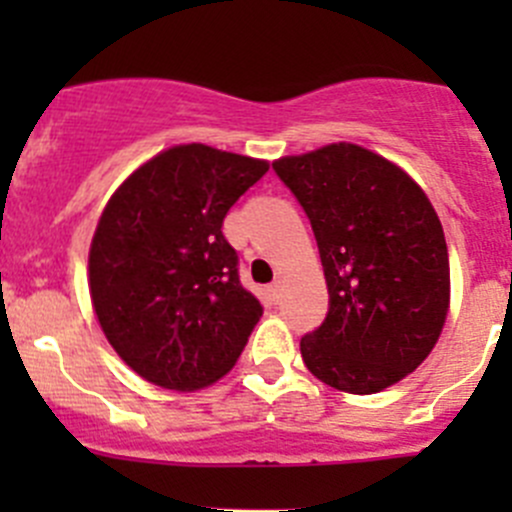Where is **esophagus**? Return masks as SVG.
I'll return each mask as SVG.
<instances>
[{
  "label": "esophagus",
  "instance_id": "esophagus-1",
  "mask_svg": "<svg viewBox=\"0 0 512 512\" xmlns=\"http://www.w3.org/2000/svg\"><path fill=\"white\" fill-rule=\"evenodd\" d=\"M282 292H285V282H282V280L272 282V285H270V294H272V299H275V302H280Z\"/></svg>",
  "mask_w": 512,
  "mask_h": 512
}]
</instances>
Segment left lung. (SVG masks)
<instances>
[{"mask_svg":"<svg viewBox=\"0 0 512 512\" xmlns=\"http://www.w3.org/2000/svg\"><path fill=\"white\" fill-rule=\"evenodd\" d=\"M309 215L329 289L322 327L302 361L347 394H379L423 364L451 307L441 220L394 160L329 143L272 163Z\"/></svg>","mask_w":512,"mask_h":512,"instance_id":"obj_1","label":"left lung"}]
</instances>
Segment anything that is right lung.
Here are the masks:
<instances>
[{
	"label": "right lung",
	"instance_id": "add662e5",
	"mask_svg": "<svg viewBox=\"0 0 512 512\" xmlns=\"http://www.w3.org/2000/svg\"><path fill=\"white\" fill-rule=\"evenodd\" d=\"M262 158L180 143L138 165L108 198L89 250L101 332L141 379L198 391L223 379L260 322L223 235Z\"/></svg>",
	"mask_w": 512,
	"mask_h": 512
}]
</instances>
